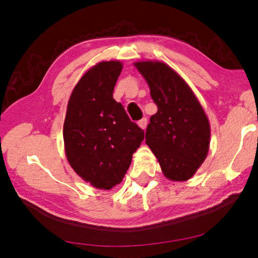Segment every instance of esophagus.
Returning <instances> with one entry per match:
<instances>
[{
  "label": "esophagus",
  "mask_w": 258,
  "mask_h": 258,
  "mask_svg": "<svg viewBox=\"0 0 258 258\" xmlns=\"http://www.w3.org/2000/svg\"><path fill=\"white\" fill-rule=\"evenodd\" d=\"M148 125V119L147 118H142L141 120H139V126L141 127L142 130H146Z\"/></svg>",
  "instance_id": "1"
}]
</instances>
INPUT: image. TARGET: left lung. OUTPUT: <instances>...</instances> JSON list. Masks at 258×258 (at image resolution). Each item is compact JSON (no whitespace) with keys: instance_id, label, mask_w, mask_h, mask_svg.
Wrapping results in <instances>:
<instances>
[{"instance_id":"1","label":"left lung","mask_w":258,"mask_h":258,"mask_svg":"<svg viewBox=\"0 0 258 258\" xmlns=\"http://www.w3.org/2000/svg\"><path fill=\"white\" fill-rule=\"evenodd\" d=\"M135 67L146 78L158 110L150 117L146 143L164 175L186 181L206 159L211 127L202 104L176 72L159 61H139Z\"/></svg>"}]
</instances>
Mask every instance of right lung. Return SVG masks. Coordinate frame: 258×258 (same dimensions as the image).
Instances as JSON below:
<instances>
[{
    "label": "right lung",
    "mask_w": 258,
    "mask_h": 258,
    "mask_svg": "<svg viewBox=\"0 0 258 258\" xmlns=\"http://www.w3.org/2000/svg\"><path fill=\"white\" fill-rule=\"evenodd\" d=\"M121 69L119 61H101L89 69L74 87L63 123L69 164L83 180L103 190L119 184L145 139L112 98Z\"/></svg>",
    "instance_id": "right-lung-1"
}]
</instances>
